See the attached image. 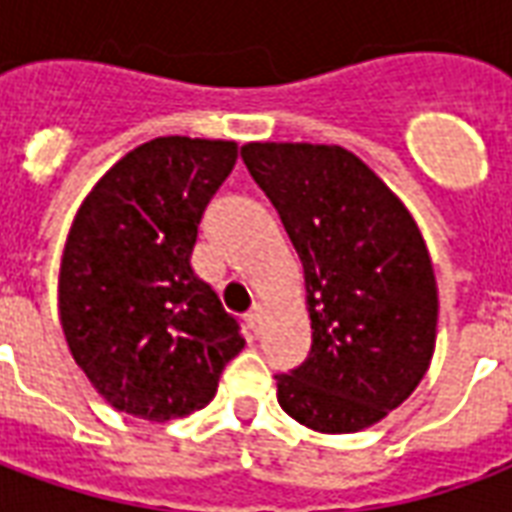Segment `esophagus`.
Instances as JSON below:
<instances>
[{
	"mask_svg": "<svg viewBox=\"0 0 512 512\" xmlns=\"http://www.w3.org/2000/svg\"><path fill=\"white\" fill-rule=\"evenodd\" d=\"M246 326H249V332L257 334V329H260V321H263V310L260 307H252V310L246 312Z\"/></svg>",
	"mask_w": 512,
	"mask_h": 512,
	"instance_id": "1",
	"label": "esophagus"
}]
</instances>
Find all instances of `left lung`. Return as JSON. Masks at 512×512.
<instances>
[{
    "label": "left lung",
    "mask_w": 512,
    "mask_h": 512,
    "mask_svg": "<svg viewBox=\"0 0 512 512\" xmlns=\"http://www.w3.org/2000/svg\"><path fill=\"white\" fill-rule=\"evenodd\" d=\"M246 169L299 252L312 348L277 376L282 411L318 433L370 428L425 378L439 288L403 200L340 145L246 142Z\"/></svg>",
    "instance_id": "obj_1"
}]
</instances>
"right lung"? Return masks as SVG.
<instances>
[{"instance_id": "add662e5", "label": "right lung", "mask_w": 512, "mask_h": 512, "mask_svg": "<svg viewBox=\"0 0 512 512\" xmlns=\"http://www.w3.org/2000/svg\"><path fill=\"white\" fill-rule=\"evenodd\" d=\"M233 139L156 136L104 172L73 216L60 263L65 343L117 411L167 422L208 406L244 348L189 257L233 172Z\"/></svg>"}]
</instances>
